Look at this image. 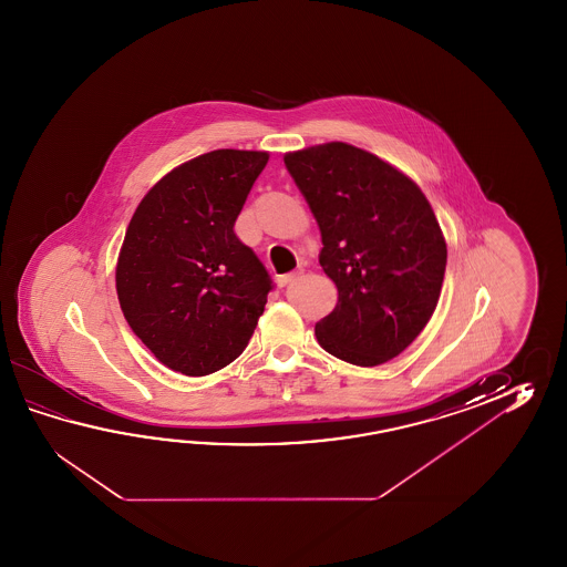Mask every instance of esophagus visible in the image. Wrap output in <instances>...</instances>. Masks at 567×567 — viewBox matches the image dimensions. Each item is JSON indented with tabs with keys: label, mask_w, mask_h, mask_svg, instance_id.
<instances>
[{
	"label": "esophagus",
	"mask_w": 567,
	"mask_h": 567,
	"mask_svg": "<svg viewBox=\"0 0 567 567\" xmlns=\"http://www.w3.org/2000/svg\"><path fill=\"white\" fill-rule=\"evenodd\" d=\"M300 276V271H289V274H284V276H278V286L279 288H286L289 286L293 279H298Z\"/></svg>",
	"instance_id": "esophagus-1"
}]
</instances>
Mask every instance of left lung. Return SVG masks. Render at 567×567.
I'll return each mask as SVG.
<instances>
[{
  "label": "left lung",
  "mask_w": 567,
  "mask_h": 567,
  "mask_svg": "<svg viewBox=\"0 0 567 567\" xmlns=\"http://www.w3.org/2000/svg\"><path fill=\"white\" fill-rule=\"evenodd\" d=\"M322 235L320 266L337 308L316 322L320 347L340 361L395 359L434 313L446 239L420 186L367 150L330 142L284 156Z\"/></svg>",
  "instance_id": "left-lung-1"
}]
</instances>
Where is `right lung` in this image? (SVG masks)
<instances>
[{"mask_svg":"<svg viewBox=\"0 0 567 567\" xmlns=\"http://www.w3.org/2000/svg\"><path fill=\"white\" fill-rule=\"evenodd\" d=\"M269 154L215 150L157 181L121 245L115 288L133 334L176 373L205 377L241 354L271 279L235 235Z\"/></svg>","mask_w":567,"mask_h":567,"instance_id":"add662e5","label":"right lung"}]
</instances>
